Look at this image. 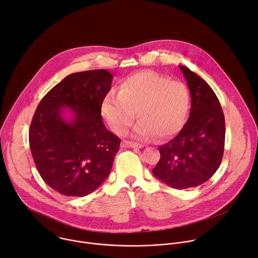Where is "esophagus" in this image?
<instances>
[{
  "label": "esophagus",
  "instance_id": "1",
  "mask_svg": "<svg viewBox=\"0 0 258 258\" xmlns=\"http://www.w3.org/2000/svg\"><path fill=\"white\" fill-rule=\"evenodd\" d=\"M121 144H122L123 147H130V148H141V147H143V145H141V144L131 142V141H127V140H123Z\"/></svg>",
  "mask_w": 258,
  "mask_h": 258
}]
</instances>
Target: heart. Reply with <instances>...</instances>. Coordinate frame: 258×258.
I'll return each mask as SVG.
<instances>
[{"mask_svg":"<svg viewBox=\"0 0 258 258\" xmlns=\"http://www.w3.org/2000/svg\"><path fill=\"white\" fill-rule=\"evenodd\" d=\"M118 96L108 94L101 102V115L111 130L122 135L135 119H140L131 135L148 141L177 134L186 122L190 108L187 86L156 72L135 73L118 85Z\"/></svg>","mask_w":258,"mask_h":258,"instance_id":"1","label":"heart"}]
</instances>
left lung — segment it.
Returning a JSON list of instances; mask_svg holds the SVG:
<instances>
[{
	"label": "left lung",
	"instance_id": "obj_1",
	"mask_svg": "<svg viewBox=\"0 0 258 258\" xmlns=\"http://www.w3.org/2000/svg\"><path fill=\"white\" fill-rule=\"evenodd\" d=\"M191 95L188 121L179 134L159 146L161 160L153 175L170 187L188 189L207 182L219 169L225 146V118L211 86L179 65Z\"/></svg>",
	"mask_w": 258,
	"mask_h": 258
}]
</instances>
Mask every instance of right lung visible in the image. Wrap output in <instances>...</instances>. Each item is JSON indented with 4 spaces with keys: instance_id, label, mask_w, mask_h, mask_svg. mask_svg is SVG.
Here are the masks:
<instances>
[{
    "instance_id": "add662e5",
    "label": "right lung",
    "mask_w": 258,
    "mask_h": 258,
    "mask_svg": "<svg viewBox=\"0 0 258 258\" xmlns=\"http://www.w3.org/2000/svg\"><path fill=\"white\" fill-rule=\"evenodd\" d=\"M113 78L107 70L70 74L43 96L33 115L34 164L42 180L63 195L85 196L110 175L120 139L105 127L100 108Z\"/></svg>"
}]
</instances>
